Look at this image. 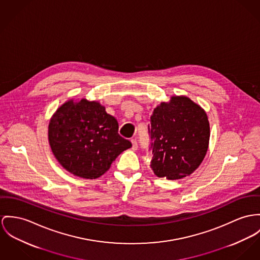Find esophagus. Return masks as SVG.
<instances>
[{"instance_id":"34e87169","label":"esophagus","mask_w":260,"mask_h":260,"mask_svg":"<svg viewBox=\"0 0 260 260\" xmlns=\"http://www.w3.org/2000/svg\"><path fill=\"white\" fill-rule=\"evenodd\" d=\"M132 143H133V150H137L139 148V145H138V142L136 140H132Z\"/></svg>"}]
</instances>
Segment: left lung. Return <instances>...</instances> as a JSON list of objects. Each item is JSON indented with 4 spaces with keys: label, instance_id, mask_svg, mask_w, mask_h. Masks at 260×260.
Listing matches in <instances>:
<instances>
[{
    "label": "left lung",
    "instance_id": "obj_1",
    "mask_svg": "<svg viewBox=\"0 0 260 260\" xmlns=\"http://www.w3.org/2000/svg\"><path fill=\"white\" fill-rule=\"evenodd\" d=\"M150 166L154 174L181 179L204 159L210 140L205 111L187 97H172L153 111L148 125Z\"/></svg>",
    "mask_w": 260,
    "mask_h": 260
}]
</instances>
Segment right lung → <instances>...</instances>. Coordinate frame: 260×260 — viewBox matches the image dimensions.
<instances>
[{
  "mask_svg": "<svg viewBox=\"0 0 260 260\" xmlns=\"http://www.w3.org/2000/svg\"><path fill=\"white\" fill-rule=\"evenodd\" d=\"M51 150L70 173L86 179L103 175L132 142L119 135V123L97 102L63 104L48 126Z\"/></svg>",
  "mask_w": 260,
  "mask_h": 260,
  "instance_id": "1",
  "label": "right lung"
}]
</instances>
